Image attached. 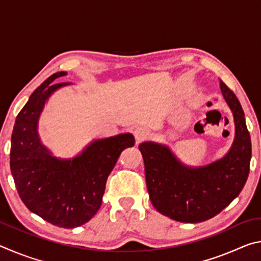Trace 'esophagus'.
<instances>
[{"instance_id":"esophagus-1","label":"esophagus","mask_w":261,"mask_h":261,"mask_svg":"<svg viewBox=\"0 0 261 261\" xmlns=\"http://www.w3.org/2000/svg\"><path fill=\"white\" fill-rule=\"evenodd\" d=\"M148 135V131L146 129H144V127H137L135 130V138L137 143H140L141 140L146 139Z\"/></svg>"}]
</instances>
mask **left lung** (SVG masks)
I'll use <instances>...</instances> for the list:
<instances>
[{
	"label": "left lung",
	"mask_w": 261,
	"mask_h": 261,
	"mask_svg": "<svg viewBox=\"0 0 261 261\" xmlns=\"http://www.w3.org/2000/svg\"><path fill=\"white\" fill-rule=\"evenodd\" d=\"M220 87L235 122V139L222 159L192 168L166 145H139L149 199L158 212L179 222L198 223L219 214L240 194L249 176L251 139L244 112L230 88L223 82Z\"/></svg>",
	"instance_id": "8db88e82"
}]
</instances>
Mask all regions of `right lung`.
Segmentation results:
<instances>
[{"mask_svg":"<svg viewBox=\"0 0 261 261\" xmlns=\"http://www.w3.org/2000/svg\"><path fill=\"white\" fill-rule=\"evenodd\" d=\"M67 72L51 74L17 115L11 136L10 168L17 191L25 206L47 222L76 228L99 211L106 182L123 149L135 138L122 134L96 139L73 159L51 155L38 135V121L48 98L70 83H54Z\"/></svg>","mask_w":261,"mask_h":261,"instance_id":"obj_1","label":"right lung"}]
</instances>
